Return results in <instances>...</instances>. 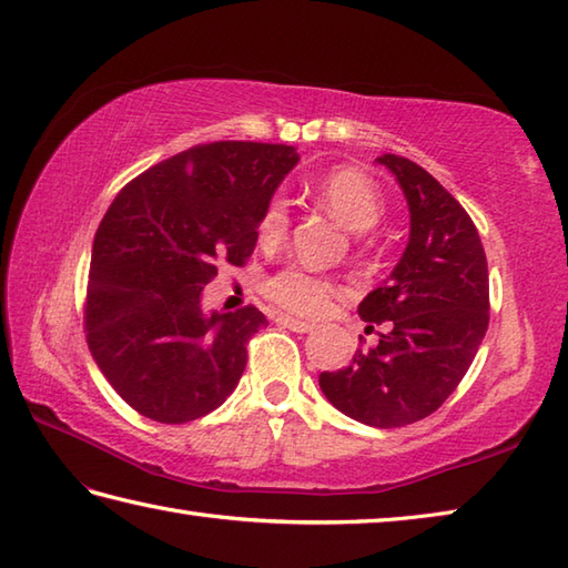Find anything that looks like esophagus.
<instances>
[{
	"mask_svg": "<svg viewBox=\"0 0 568 568\" xmlns=\"http://www.w3.org/2000/svg\"><path fill=\"white\" fill-rule=\"evenodd\" d=\"M277 322H281L283 327L293 329V332H310L315 329L313 322H305V320H297V317H291V315H277Z\"/></svg>",
	"mask_w": 568,
	"mask_h": 568,
	"instance_id": "obj_1",
	"label": "esophagus"
}]
</instances>
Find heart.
Here are the masks:
<instances>
[{
	"mask_svg": "<svg viewBox=\"0 0 568 568\" xmlns=\"http://www.w3.org/2000/svg\"><path fill=\"white\" fill-rule=\"evenodd\" d=\"M315 194L344 226L354 231L372 229L384 214L379 189L369 176L354 170V166H339V170H332L322 176L315 184ZM287 226H291V204H287L285 196L275 194L258 219V229H255L258 231V243L265 248L277 246L285 239ZM263 293L275 305L291 310V313L320 315L325 313L329 300L335 297L337 285L327 277L303 268V265H285L263 283Z\"/></svg>",
	"mask_w": 568,
	"mask_h": 568,
	"instance_id": "b5f03b06",
	"label": "heart"
}]
</instances>
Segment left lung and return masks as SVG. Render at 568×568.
Instances as JSON below:
<instances>
[{"label": "left lung", "mask_w": 568, "mask_h": 568, "mask_svg": "<svg viewBox=\"0 0 568 568\" xmlns=\"http://www.w3.org/2000/svg\"><path fill=\"white\" fill-rule=\"evenodd\" d=\"M404 189L410 233L392 277L359 303L369 327L388 322L374 349L322 372L327 402L374 428L430 416L463 382L490 322L485 248L468 211L424 166L382 154Z\"/></svg>", "instance_id": "1"}]
</instances>
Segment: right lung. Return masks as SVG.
I'll list each match as a JSON object with an SVG mask.
<instances>
[{
  "label": "right lung",
  "mask_w": 568,
  "mask_h": 568,
  "mask_svg": "<svg viewBox=\"0 0 568 568\" xmlns=\"http://www.w3.org/2000/svg\"><path fill=\"white\" fill-rule=\"evenodd\" d=\"M295 148L194 144L120 189L95 231L83 327L110 386L138 414L186 424L219 408L246 369L258 307L202 310L216 261L243 265Z\"/></svg>",
  "instance_id": "right-lung-1"
}]
</instances>
